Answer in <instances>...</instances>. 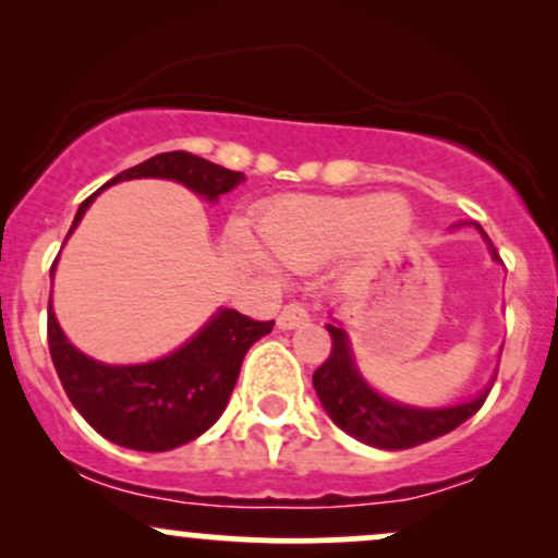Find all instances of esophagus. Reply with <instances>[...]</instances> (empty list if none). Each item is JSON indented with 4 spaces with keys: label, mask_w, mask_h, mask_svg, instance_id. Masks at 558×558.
Wrapping results in <instances>:
<instances>
[{
    "label": "esophagus",
    "mask_w": 558,
    "mask_h": 558,
    "mask_svg": "<svg viewBox=\"0 0 558 558\" xmlns=\"http://www.w3.org/2000/svg\"><path fill=\"white\" fill-rule=\"evenodd\" d=\"M306 317H310V312H306V306L301 304V301H288V304L283 306V312L278 315V328L280 330L299 328Z\"/></svg>",
    "instance_id": "1"
}]
</instances>
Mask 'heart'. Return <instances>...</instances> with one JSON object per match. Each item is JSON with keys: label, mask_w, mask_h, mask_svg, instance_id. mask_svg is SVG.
<instances>
[{"label": "heart", "mask_w": 558, "mask_h": 558, "mask_svg": "<svg viewBox=\"0 0 558 558\" xmlns=\"http://www.w3.org/2000/svg\"><path fill=\"white\" fill-rule=\"evenodd\" d=\"M409 228L412 209L401 196H296L259 217L265 248L291 267L317 265L351 241L364 252H388ZM252 259L262 265L257 254Z\"/></svg>", "instance_id": "obj_1"}]
</instances>
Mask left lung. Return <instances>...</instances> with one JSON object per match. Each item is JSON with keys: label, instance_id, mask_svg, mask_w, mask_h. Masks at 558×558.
<instances>
[{"label": "left lung", "instance_id": "8db88e82", "mask_svg": "<svg viewBox=\"0 0 558 558\" xmlns=\"http://www.w3.org/2000/svg\"><path fill=\"white\" fill-rule=\"evenodd\" d=\"M477 230L483 233L480 226ZM490 252L493 259H498L493 243ZM325 328L332 338V349L328 360L312 375V386H315L319 403L330 414V420L362 444L383 448V451H401V448L427 444V440L457 430L488 399L490 386L472 401L444 409H417L390 401L364 383L354 356H351L349 336L341 325L328 323Z\"/></svg>", "mask_w": 558, "mask_h": 558}]
</instances>
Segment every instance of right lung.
Masks as SVG:
<instances>
[{
	"instance_id": "add662e5",
	"label": "right lung",
	"mask_w": 558,
	"mask_h": 558,
	"mask_svg": "<svg viewBox=\"0 0 558 558\" xmlns=\"http://www.w3.org/2000/svg\"><path fill=\"white\" fill-rule=\"evenodd\" d=\"M131 178H168L207 202H217L243 181V172L191 151H165L123 170L99 191ZM96 194L81 204L68 235L78 228ZM272 325L275 319L259 323L235 310H220L170 356L146 364H101L68 341L49 304L47 338L68 399L101 438L133 451H170L207 433L220 420L239 380L243 356Z\"/></svg>"
}]
</instances>
